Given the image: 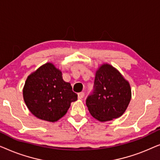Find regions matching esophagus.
Wrapping results in <instances>:
<instances>
[{
    "instance_id": "34e87169",
    "label": "esophagus",
    "mask_w": 160,
    "mask_h": 160,
    "mask_svg": "<svg viewBox=\"0 0 160 160\" xmlns=\"http://www.w3.org/2000/svg\"><path fill=\"white\" fill-rule=\"evenodd\" d=\"M84 97V92H79L78 94V99H82V98Z\"/></svg>"
}]
</instances>
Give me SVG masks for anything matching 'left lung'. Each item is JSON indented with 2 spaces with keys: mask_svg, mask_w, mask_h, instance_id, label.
Returning <instances> with one entry per match:
<instances>
[{
  "mask_svg": "<svg viewBox=\"0 0 160 160\" xmlns=\"http://www.w3.org/2000/svg\"><path fill=\"white\" fill-rule=\"evenodd\" d=\"M130 100L128 81L111 65L100 66L96 72L93 91L86 100L91 115L100 122L117 119L124 113Z\"/></svg>",
  "mask_w": 160,
  "mask_h": 160,
  "instance_id": "8db88e82",
  "label": "left lung"
}]
</instances>
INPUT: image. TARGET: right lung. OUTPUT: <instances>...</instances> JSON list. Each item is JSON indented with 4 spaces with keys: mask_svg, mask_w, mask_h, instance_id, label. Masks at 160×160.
Here are the masks:
<instances>
[{
    "mask_svg": "<svg viewBox=\"0 0 160 160\" xmlns=\"http://www.w3.org/2000/svg\"><path fill=\"white\" fill-rule=\"evenodd\" d=\"M23 98L30 112L38 119L56 122L62 118L78 98L62 73L52 63H46L28 76Z\"/></svg>",
    "mask_w": 160,
    "mask_h": 160,
    "instance_id": "add662e5",
    "label": "right lung"
}]
</instances>
